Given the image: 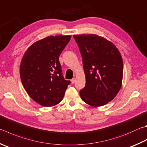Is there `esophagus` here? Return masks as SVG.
Masks as SVG:
<instances>
[{"label": "esophagus", "instance_id": "esophagus-1", "mask_svg": "<svg viewBox=\"0 0 147 147\" xmlns=\"http://www.w3.org/2000/svg\"><path fill=\"white\" fill-rule=\"evenodd\" d=\"M71 83L72 84H74V83H75V82H76V78H73V79L71 80Z\"/></svg>", "mask_w": 147, "mask_h": 147}]
</instances>
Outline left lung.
<instances>
[{"label":"left lung","instance_id":"obj_1","mask_svg":"<svg viewBox=\"0 0 147 147\" xmlns=\"http://www.w3.org/2000/svg\"><path fill=\"white\" fill-rule=\"evenodd\" d=\"M81 53L85 86L82 100L98 107L113 100L122 85L121 55L113 42L95 34L73 35Z\"/></svg>","mask_w":147,"mask_h":147}]
</instances>
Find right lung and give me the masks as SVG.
<instances>
[{
    "label": "right lung",
    "mask_w": 147,
    "mask_h": 147,
    "mask_svg": "<svg viewBox=\"0 0 147 147\" xmlns=\"http://www.w3.org/2000/svg\"><path fill=\"white\" fill-rule=\"evenodd\" d=\"M71 38V35H57L40 40L28 47L21 60L23 86L29 96L42 106L59 103L70 84L62 76L59 56Z\"/></svg>",
    "instance_id": "1"
}]
</instances>
